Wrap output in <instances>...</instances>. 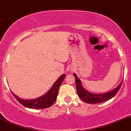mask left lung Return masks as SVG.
Masks as SVG:
<instances>
[{
  "label": "left lung",
  "instance_id": "8db88e82",
  "mask_svg": "<svg viewBox=\"0 0 131 131\" xmlns=\"http://www.w3.org/2000/svg\"><path fill=\"white\" fill-rule=\"evenodd\" d=\"M74 76L75 77V81H76V89H77L78 95L79 97L83 101L89 104H96L100 103V102H104L110 99L112 97H114L117 92H118L119 89L121 88V84L123 81L117 85V88H115V89H112L110 91L106 92L104 93H101V94H95L92 93L91 92H89L88 91L86 90L85 89L83 88V86L82 85V82L79 80L78 78L77 75L76 74H73Z\"/></svg>",
  "mask_w": 131,
  "mask_h": 131
}]
</instances>
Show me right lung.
Returning <instances> with one entry per match:
<instances>
[{"mask_svg": "<svg viewBox=\"0 0 131 131\" xmlns=\"http://www.w3.org/2000/svg\"><path fill=\"white\" fill-rule=\"evenodd\" d=\"M65 77V74H62L46 93L35 99H22L21 98H19L18 96H16L12 92V93L14 97L17 100V101H19L20 103L27 108H33V109H42V108H49L57 99L59 87Z\"/></svg>", "mask_w": 131, "mask_h": 131, "instance_id": "add662e5", "label": "right lung"}]
</instances>
